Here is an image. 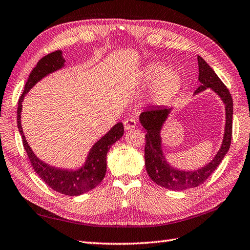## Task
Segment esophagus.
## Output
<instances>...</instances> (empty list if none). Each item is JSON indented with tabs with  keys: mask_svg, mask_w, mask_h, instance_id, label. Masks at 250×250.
Wrapping results in <instances>:
<instances>
[{
	"mask_svg": "<svg viewBox=\"0 0 250 250\" xmlns=\"http://www.w3.org/2000/svg\"><path fill=\"white\" fill-rule=\"evenodd\" d=\"M136 124H138V121H136V119H134V118H128V119H125V122H124L125 129V130L133 129V128H135V126H136Z\"/></svg>",
	"mask_w": 250,
	"mask_h": 250,
	"instance_id": "1",
	"label": "esophagus"
}]
</instances>
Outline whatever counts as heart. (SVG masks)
Wrapping results in <instances>:
<instances>
[{
  "mask_svg": "<svg viewBox=\"0 0 250 250\" xmlns=\"http://www.w3.org/2000/svg\"><path fill=\"white\" fill-rule=\"evenodd\" d=\"M143 81L151 83L150 97L156 103L169 101L180 91L182 85V75L172 67H166L163 63H151L143 71Z\"/></svg>",
  "mask_w": 250,
  "mask_h": 250,
  "instance_id": "b5f03b06",
  "label": "heart"
}]
</instances>
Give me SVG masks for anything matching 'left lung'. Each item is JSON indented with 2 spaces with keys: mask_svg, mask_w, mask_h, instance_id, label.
Here are the masks:
<instances>
[{
  "mask_svg": "<svg viewBox=\"0 0 250 250\" xmlns=\"http://www.w3.org/2000/svg\"><path fill=\"white\" fill-rule=\"evenodd\" d=\"M198 80L202 83L195 94L211 89L213 92L221 97L226 105V130L222 141L221 148L219 149L214 158L207 164L205 167L195 171H183L174 169L167 163L161 149L160 131L165 121L167 120L171 111L168 107H153L141 112L140 122L144 126L146 132L145 140V167L149 178L156 184L161 188H169L172 190H183L192 188H196L203 184L209 175H211L214 170L221 163L224 156L228 153L232 140V119H233V100L231 93L224 83L220 80L216 72L205 62L202 57L198 56Z\"/></svg>",
  "mask_w": 250,
  "mask_h": 250,
  "instance_id": "obj_1",
  "label": "left lung"
}]
</instances>
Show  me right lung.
I'll return each instance as SVG.
<instances>
[{"instance_id": "right-lung-1", "label": "right lung", "mask_w": 250, "mask_h": 250, "mask_svg": "<svg viewBox=\"0 0 250 250\" xmlns=\"http://www.w3.org/2000/svg\"><path fill=\"white\" fill-rule=\"evenodd\" d=\"M63 62H65V60L62 57V51H55L51 54H47L46 56H44L38 62L37 66L33 68L30 75H29L23 93L19 97L17 108V125L19 133L22 138L23 148L26 150L29 159H30L31 166L36 171V173L45 182V184H47L52 189L56 190V192L68 195V196H78V195L84 194L96 188L102 182V180L104 179L107 166V153H108V149L111 147V145L120 140L122 134H124V125L121 122H118V124L112 126L108 133H106L101 140L97 141L93 145L89 155H87L84 166L78 170H63L51 167V166L43 163L33 154L30 146L28 145L26 138H24L21 128V103L24 95L37 82L40 81L45 76L50 75V73L61 69L63 66Z\"/></svg>"}]
</instances>
